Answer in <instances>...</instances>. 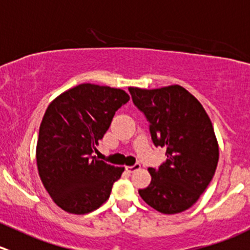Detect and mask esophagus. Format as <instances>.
Here are the masks:
<instances>
[{
  "label": "esophagus",
  "mask_w": 250,
  "mask_h": 250,
  "mask_svg": "<svg viewBox=\"0 0 250 250\" xmlns=\"http://www.w3.org/2000/svg\"><path fill=\"white\" fill-rule=\"evenodd\" d=\"M139 168H140V164H135V165H133V166L125 167V169H127V172H129V173H132V172L138 171V169H139Z\"/></svg>",
  "instance_id": "34e87169"
}]
</instances>
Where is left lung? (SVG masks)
<instances>
[{
	"label": "left lung",
	"instance_id": "left-lung-1",
	"mask_svg": "<svg viewBox=\"0 0 250 250\" xmlns=\"http://www.w3.org/2000/svg\"><path fill=\"white\" fill-rule=\"evenodd\" d=\"M133 104L144 113L155 146L166 161L149 167L151 182L139 195L162 214H178L195 204L211 182L219 162L212 123L202 104L186 89L129 88Z\"/></svg>",
	"mask_w": 250,
	"mask_h": 250
}]
</instances>
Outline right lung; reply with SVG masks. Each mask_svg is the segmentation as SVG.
<instances>
[{
	"mask_svg": "<svg viewBox=\"0 0 250 250\" xmlns=\"http://www.w3.org/2000/svg\"><path fill=\"white\" fill-rule=\"evenodd\" d=\"M128 101L121 89L86 83L48 105L39 129L36 164L43 187L64 211L88 214L110 197L125 167L98 160L93 152Z\"/></svg>",
	"mask_w": 250,
	"mask_h": 250,
	"instance_id": "obj_1",
	"label": "right lung"
}]
</instances>
